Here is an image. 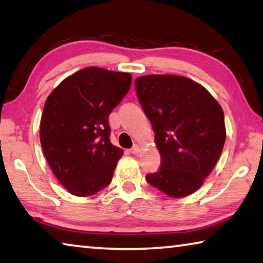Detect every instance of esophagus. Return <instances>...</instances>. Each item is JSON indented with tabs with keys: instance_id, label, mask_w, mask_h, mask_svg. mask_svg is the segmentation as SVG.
Wrapping results in <instances>:
<instances>
[{
	"instance_id": "1",
	"label": "esophagus",
	"mask_w": 263,
	"mask_h": 263,
	"mask_svg": "<svg viewBox=\"0 0 263 263\" xmlns=\"http://www.w3.org/2000/svg\"><path fill=\"white\" fill-rule=\"evenodd\" d=\"M130 153L132 154H139L140 153V147H139V145H134V147L130 149Z\"/></svg>"
}]
</instances>
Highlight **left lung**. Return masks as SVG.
I'll list each match as a JSON object with an SVG mask.
<instances>
[{
	"instance_id": "1",
	"label": "left lung",
	"mask_w": 263,
	"mask_h": 263,
	"mask_svg": "<svg viewBox=\"0 0 263 263\" xmlns=\"http://www.w3.org/2000/svg\"><path fill=\"white\" fill-rule=\"evenodd\" d=\"M135 88L161 155L160 169L145 178L169 197L192 195L213 170L225 144L221 106L200 84L182 76L139 77Z\"/></svg>"
}]
</instances>
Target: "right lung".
<instances>
[{"instance_id": "add662e5", "label": "right lung", "mask_w": 263, "mask_h": 263, "mask_svg": "<svg viewBox=\"0 0 263 263\" xmlns=\"http://www.w3.org/2000/svg\"><path fill=\"white\" fill-rule=\"evenodd\" d=\"M130 85V73L86 67L47 97L41 120L42 149L72 195H96L113 178L123 150L110 143L108 116Z\"/></svg>"}]
</instances>
